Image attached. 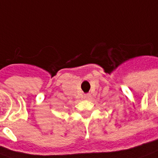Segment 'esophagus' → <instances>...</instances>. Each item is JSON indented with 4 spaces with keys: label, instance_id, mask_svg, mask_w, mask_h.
Returning a JSON list of instances; mask_svg holds the SVG:
<instances>
[{
    "label": "esophagus",
    "instance_id": "1",
    "mask_svg": "<svg viewBox=\"0 0 158 158\" xmlns=\"http://www.w3.org/2000/svg\"><path fill=\"white\" fill-rule=\"evenodd\" d=\"M90 98H91V96L89 94L84 95V99H85V100H89V99H90Z\"/></svg>",
    "mask_w": 158,
    "mask_h": 158
}]
</instances>
